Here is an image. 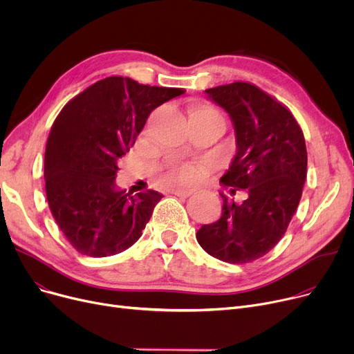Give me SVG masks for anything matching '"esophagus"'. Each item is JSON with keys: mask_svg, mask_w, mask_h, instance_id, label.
Masks as SVG:
<instances>
[{"mask_svg": "<svg viewBox=\"0 0 354 354\" xmlns=\"http://www.w3.org/2000/svg\"><path fill=\"white\" fill-rule=\"evenodd\" d=\"M172 194L176 195V196H180V198H187L192 194V189H183V188H175L172 189Z\"/></svg>", "mask_w": 354, "mask_h": 354, "instance_id": "1", "label": "esophagus"}]
</instances>
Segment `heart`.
Returning <instances> with one entry per match:
<instances>
[{"label": "heart", "mask_w": 354, "mask_h": 354, "mask_svg": "<svg viewBox=\"0 0 354 354\" xmlns=\"http://www.w3.org/2000/svg\"><path fill=\"white\" fill-rule=\"evenodd\" d=\"M201 176V169L198 166H194V165H182L179 166L178 169L174 171L172 174V179L174 180H180V182H195L198 180Z\"/></svg>", "instance_id": "heart-1"}]
</instances>
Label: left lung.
<instances>
[{
    "instance_id": "obj_1",
    "label": "left lung",
    "mask_w": 354,
    "mask_h": 354,
    "mask_svg": "<svg viewBox=\"0 0 354 354\" xmlns=\"http://www.w3.org/2000/svg\"><path fill=\"white\" fill-rule=\"evenodd\" d=\"M208 97L230 115L236 152L219 182L231 194L248 196L236 203L224 194L221 218L196 232L199 245L230 264H247L272 250L299 207L307 176L303 130L291 111L259 87L245 82L207 88Z\"/></svg>"
}]
</instances>
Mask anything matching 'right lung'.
<instances>
[{
	"instance_id": "1",
	"label": "right lung",
	"mask_w": 354,
	"mask_h": 354,
	"mask_svg": "<svg viewBox=\"0 0 354 354\" xmlns=\"http://www.w3.org/2000/svg\"><path fill=\"white\" fill-rule=\"evenodd\" d=\"M185 90L111 76L71 99L54 120L44 156L50 211L80 254L109 257L132 247L162 199L120 191L116 176L151 111Z\"/></svg>"
}]
</instances>
